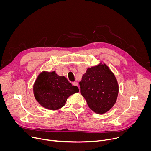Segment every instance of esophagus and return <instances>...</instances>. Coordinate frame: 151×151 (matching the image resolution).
Wrapping results in <instances>:
<instances>
[{"mask_svg": "<svg viewBox=\"0 0 151 151\" xmlns=\"http://www.w3.org/2000/svg\"><path fill=\"white\" fill-rule=\"evenodd\" d=\"M72 85H74V86H76V87H78V83L77 82H73L72 83Z\"/></svg>", "mask_w": 151, "mask_h": 151, "instance_id": "34e87169", "label": "esophagus"}]
</instances>
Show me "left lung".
I'll return each mask as SVG.
<instances>
[{"mask_svg":"<svg viewBox=\"0 0 151 151\" xmlns=\"http://www.w3.org/2000/svg\"><path fill=\"white\" fill-rule=\"evenodd\" d=\"M81 93L90 108L95 113L103 114L115 104L119 86L114 73L105 63L87 69L79 82Z\"/></svg>","mask_w":151,"mask_h":151,"instance_id":"1","label":"left lung"}]
</instances>
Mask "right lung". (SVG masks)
<instances>
[{
  "mask_svg": "<svg viewBox=\"0 0 151 151\" xmlns=\"http://www.w3.org/2000/svg\"><path fill=\"white\" fill-rule=\"evenodd\" d=\"M33 94L36 101L44 108L56 111L66 104L68 97L79 92L66 77L59 76L55 71H42L35 81Z\"/></svg>",
  "mask_w": 151,
  "mask_h": 151,
  "instance_id": "add662e5",
  "label": "right lung"
}]
</instances>
